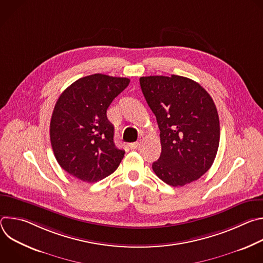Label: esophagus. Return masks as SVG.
<instances>
[{"instance_id": "esophagus-1", "label": "esophagus", "mask_w": 263, "mask_h": 263, "mask_svg": "<svg viewBox=\"0 0 263 263\" xmlns=\"http://www.w3.org/2000/svg\"><path fill=\"white\" fill-rule=\"evenodd\" d=\"M139 144H140V142H139V141H136V142H132V143H130V144H129V146H130V148H131V149H135V148H137V147L139 146Z\"/></svg>"}]
</instances>
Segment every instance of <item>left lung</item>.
Masks as SVG:
<instances>
[{
  "instance_id": "left-lung-1",
  "label": "left lung",
  "mask_w": 263,
  "mask_h": 263,
  "mask_svg": "<svg viewBox=\"0 0 263 263\" xmlns=\"http://www.w3.org/2000/svg\"><path fill=\"white\" fill-rule=\"evenodd\" d=\"M160 130L161 154L153 171L166 184L184 186L212 165L219 144V120L210 95L196 81L172 74L139 78Z\"/></svg>"
}]
</instances>
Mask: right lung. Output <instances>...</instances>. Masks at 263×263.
Listing matches in <instances>:
<instances>
[{"label":"right lung","mask_w":263,"mask_h":263,"mask_svg":"<svg viewBox=\"0 0 263 263\" xmlns=\"http://www.w3.org/2000/svg\"><path fill=\"white\" fill-rule=\"evenodd\" d=\"M130 83L128 78L95 73L70 84L59 97L50 124L59 165L72 177L93 183L114 173L125 151L116 146L107 109Z\"/></svg>","instance_id":"obj_1"}]
</instances>
